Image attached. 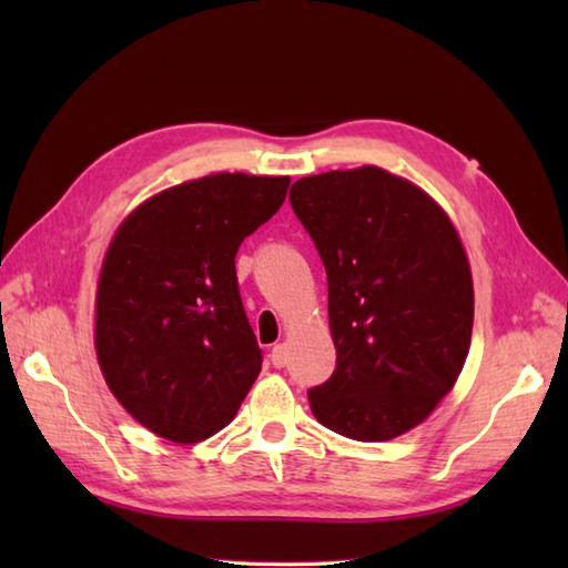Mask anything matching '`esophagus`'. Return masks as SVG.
I'll use <instances>...</instances> for the list:
<instances>
[{
	"instance_id": "esophagus-1",
	"label": "esophagus",
	"mask_w": 568,
	"mask_h": 568,
	"mask_svg": "<svg viewBox=\"0 0 568 568\" xmlns=\"http://www.w3.org/2000/svg\"><path fill=\"white\" fill-rule=\"evenodd\" d=\"M271 361H273L275 368H283L287 364V348H285V344H275L271 348Z\"/></svg>"
}]
</instances>
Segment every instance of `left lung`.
I'll use <instances>...</instances> for the list:
<instances>
[{
  "label": "left lung",
  "mask_w": 568,
  "mask_h": 568,
  "mask_svg": "<svg viewBox=\"0 0 568 568\" xmlns=\"http://www.w3.org/2000/svg\"><path fill=\"white\" fill-rule=\"evenodd\" d=\"M291 204L327 271L336 368L310 388L324 427L388 442L454 388L470 346L474 283L449 216L383 168L297 180Z\"/></svg>",
  "instance_id": "8db88e82"
}]
</instances>
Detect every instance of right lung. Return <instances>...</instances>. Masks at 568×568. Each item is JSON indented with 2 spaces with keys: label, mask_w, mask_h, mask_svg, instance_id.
I'll return each instance as SVG.
<instances>
[{
  "label": "right lung",
  "mask_w": 568,
  "mask_h": 568,
  "mask_svg": "<svg viewBox=\"0 0 568 568\" xmlns=\"http://www.w3.org/2000/svg\"><path fill=\"white\" fill-rule=\"evenodd\" d=\"M291 178L216 173L143 202L119 226L98 287L104 381L153 434L195 444L224 429L263 354L236 251L281 210Z\"/></svg>",
  "instance_id": "right-lung-1"
}]
</instances>
